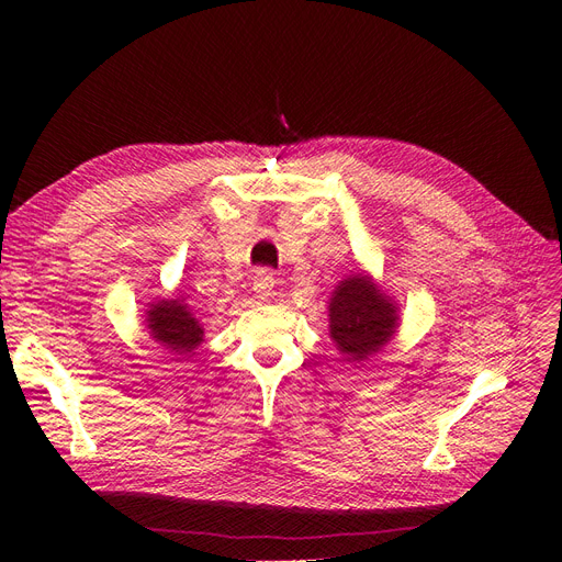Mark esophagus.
<instances>
[{"label": "esophagus", "mask_w": 562, "mask_h": 562, "mask_svg": "<svg viewBox=\"0 0 562 562\" xmlns=\"http://www.w3.org/2000/svg\"><path fill=\"white\" fill-rule=\"evenodd\" d=\"M271 288H274V274H271L269 269H258L252 277V291L258 297H267L271 293Z\"/></svg>", "instance_id": "1"}]
</instances>
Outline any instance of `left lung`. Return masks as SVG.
I'll return each instance as SVG.
<instances>
[{
    "label": "left lung",
    "instance_id": "obj_1",
    "mask_svg": "<svg viewBox=\"0 0 562 562\" xmlns=\"http://www.w3.org/2000/svg\"><path fill=\"white\" fill-rule=\"evenodd\" d=\"M328 316L330 337L351 361L368 359L396 328V307L361 274L337 285Z\"/></svg>",
    "mask_w": 562,
    "mask_h": 562
}]
</instances>
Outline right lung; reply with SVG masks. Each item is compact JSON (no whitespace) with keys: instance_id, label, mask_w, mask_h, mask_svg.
Here are the masks:
<instances>
[{"instance_id":"right-lung-1","label":"right lung","mask_w":562,"mask_h":562,"mask_svg":"<svg viewBox=\"0 0 562 562\" xmlns=\"http://www.w3.org/2000/svg\"><path fill=\"white\" fill-rule=\"evenodd\" d=\"M147 323L151 337H155L161 347L176 353H190L201 345L203 330L199 326V321L180 300L151 304V310L147 312Z\"/></svg>"}]
</instances>
